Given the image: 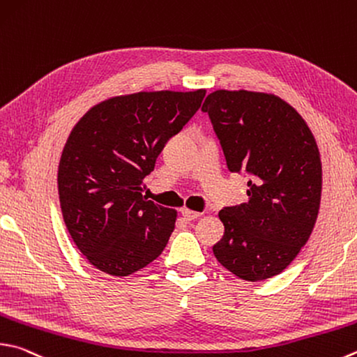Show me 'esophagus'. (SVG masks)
<instances>
[{
  "mask_svg": "<svg viewBox=\"0 0 357 357\" xmlns=\"http://www.w3.org/2000/svg\"><path fill=\"white\" fill-rule=\"evenodd\" d=\"M183 217L185 220H189V222H192V220H197L201 217V212H195V211H189V209H183Z\"/></svg>",
  "mask_w": 357,
  "mask_h": 357,
  "instance_id": "34e87169",
  "label": "esophagus"
}]
</instances>
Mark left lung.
Masks as SVG:
<instances>
[{
  "instance_id": "left-lung-1",
  "label": "left lung",
  "mask_w": 357,
  "mask_h": 357,
  "mask_svg": "<svg viewBox=\"0 0 357 357\" xmlns=\"http://www.w3.org/2000/svg\"><path fill=\"white\" fill-rule=\"evenodd\" d=\"M207 112L231 173L248 178L246 203L218 212L212 246L232 275L257 282L280 275L306 245L319 215L321 160L306 121L275 95L217 90Z\"/></svg>"
}]
</instances>
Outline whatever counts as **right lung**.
Wrapping results in <instances>:
<instances>
[{
	"mask_svg": "<svg viewBox=\"0 0 357 357\" xmlns=\"http://www.w3.org/2000/svg\"><path fill=\"white\" fill-rule=\"evenodd\" d=\"M204 95L162 90L115 96L76 123L63 146L57 187L70 236L93 267L128 276L164 251L176 211L153 203L142 187Z\"/></svg>",
	"mask_w": 357,
	"mask_h": 357,
	"instance_id": "obj_1",
	"label": "right lung"
}]
</instances>
